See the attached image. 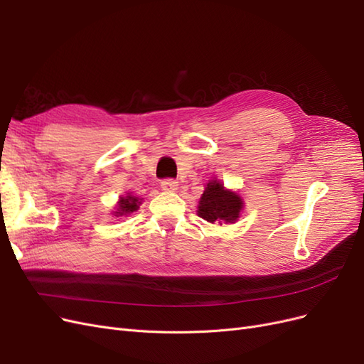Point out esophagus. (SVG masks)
<instances>
[{
  "mask_svg": "<svg viewBox=\"0 0 364 364\" xmlns=\"http://www.w3.org/2000/svg\"><path fill=\"white\" fill-rule=\"evenodd\" d=\"M161 188L167 193H174L176 190H178V182L173 179H165L161 182Z\"/></svg>",
  "mask_w": 364,
  "mask_h": 364,
  "instance_id": "esophagus-1",
  "label": "esophagus"
}]
</instances>
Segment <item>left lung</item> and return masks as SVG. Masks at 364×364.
<instances>
[{
    "instance_id": "left-lung-1",
    "label": "left lung",
    "mask_w": 364,
    "mask_h": 364,
    "mask_svg": "<svg viewBox=\"0 0 364 364\" xmlns=\"http://www.w3.org/2000/svg\"><path fill=\"white\" fill-rule=\"evenodd\" d=\"M245 200L238 193L228 190L226 186L213 179L205 186L197 205V214L209 223H235L243 213Z\"/></svg>"
}]
</instances>
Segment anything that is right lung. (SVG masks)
I'll return each mask as SVG.
<instances>
[{
	"label": "right lung",
	"instance_id": "right-lung-1",
	"mask_svg": "<svg viewBox=\"0 0 364 364\" xmlns=\"http://www.w3.org/2000/svg\"><path fill=\"white\" fill-rule=\"evenodd\" d=\"M142 203V199L134 196L132 193H127L126 196H119V199L115 205V211H112V215L123 217L135 213L139 209V205Z\"/></svg>",
	"mask_w": 364,
	"mask_h": 364
}]
</instances>
